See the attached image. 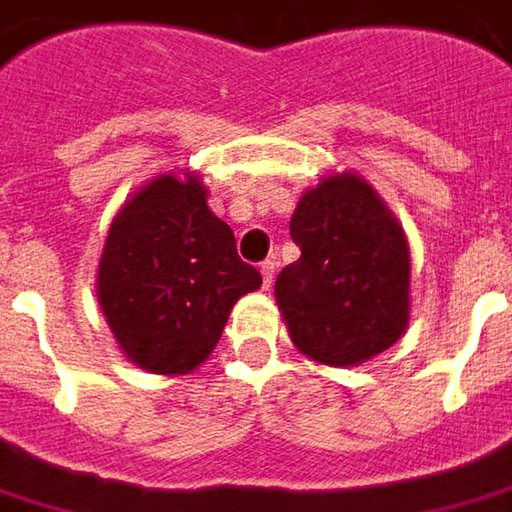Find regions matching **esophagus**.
I'll return each mask as SVG.
<instances>
[{
  "mask_svg": "<svg viewBox=\"0 0 512 512\" xmlns=\"http://www.w3.org/2000/svg\"><path fill=\"white\" fill-rule=\"evenodd\" d=\"M260 274H263V289H269L274 280V260H263L260 263Z\"/></svg>",
  "mask_w": 512,
  "mask_h": 512,
  "instance_id": "34e87169",
  "label": "esophagus"
}]
</instances>
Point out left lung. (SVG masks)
Returning a JSON list of instances; mask_svg holds the SVG:
<instances>
[{
    "mask_svg": "<svg viewBox=\"0 0 512 512\" xmlns=\"http://www.w3.org/2000/svg\"><path fill=\"white\" fill-rule=\"evenodd\" d=\"M300 260L277 274L274 297L294 345L326 365H357L391 348L408 326V243L377 192L331 175L294 215Z\"/></svg>",
    "mask_w": 512,
    "mask_h": 512,
    "instance_id": "left-lung-1",
    "label": "left lung"
}]
</instances>
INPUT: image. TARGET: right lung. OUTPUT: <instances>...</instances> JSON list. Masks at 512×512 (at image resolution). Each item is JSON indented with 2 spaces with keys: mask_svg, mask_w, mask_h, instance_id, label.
Here are the masks:
<instances>
[{
  "mask_svg": "<svg viewBox=\"0 0 512 512\" xmlns=\"http://www.w3.org/2000/svg\"><path fill=\"white\" fill-rule=\"evenodd\" d=\"M260 283L198 178L161 175L144 186L115 215L98 263V300L115 340L152 374L201 365L232 306Z\"/></svg>",
  "mask_w": 512,
  "mask_h": 512,
  "instance_id": "1",
  "label": "right lung"
}]
</instances>
